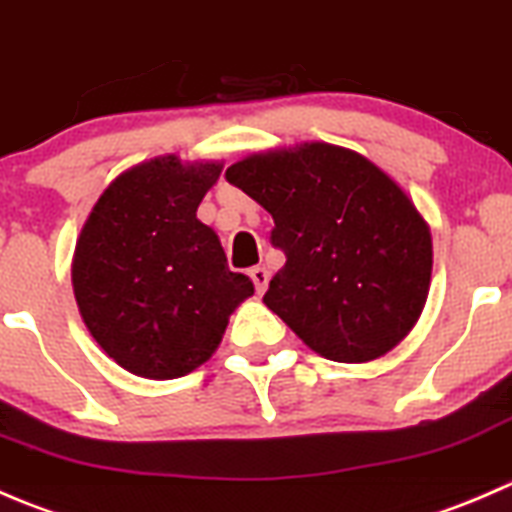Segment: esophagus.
<instances>
[{
	"label": "esophagus",
	"instance_id": "34e87169",
	"mask_svg": "<svg viewBox=\"0 0 512 512\" xmlns=\"http://www.w3.org/2000/svg\"><path fill=\"white\" fill-rule=\"evenodd\" d=\"M249 276H251V281H254V286H256V293H263L266 291V286H268V271L263 266H254L249 271Z\"/></svg>",
	"mask_w": 512,
	"mask_h": 512
}]
</instances>
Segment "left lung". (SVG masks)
<instances>
[{
    "instance_id": "8db88e82",
    "label": "left lung",
    "mask_w": 512,
    "mask_h": 512,
    "mask_svg": "<svg viewBox=\"0 0 512 512\" xmlns=\"http://www.w3.org/2000/svg\"><path fill=\"white\" fill-rule=\"evenodd\" d=\"M226 179L271 214V244L286 263L263 303L311 351L366 363L411 333L428 298L433 239L381 166L306 141L246 156Z\"/></svg>"
}]
</instances>
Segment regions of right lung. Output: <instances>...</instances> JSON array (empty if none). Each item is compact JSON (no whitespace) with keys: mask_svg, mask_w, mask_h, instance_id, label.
I'll return each mask as SVG.
<instances>
[{"mask_svg":"<svg viewBox=\"0 0 512 512\" xmlns=\"http://www.w3.org/2000/svg\"><path fill=\"white\" fill-rule=\"evenodd\" d=\"M221 161L156 156L116 176L77 239L72 286L86 328L124 371L171 381L209 361L254 283L196 219Z\"/></svg>","mask_w":512,"mask_h":512,"instance_id":"1","label":"right lung"}]
</instances>
